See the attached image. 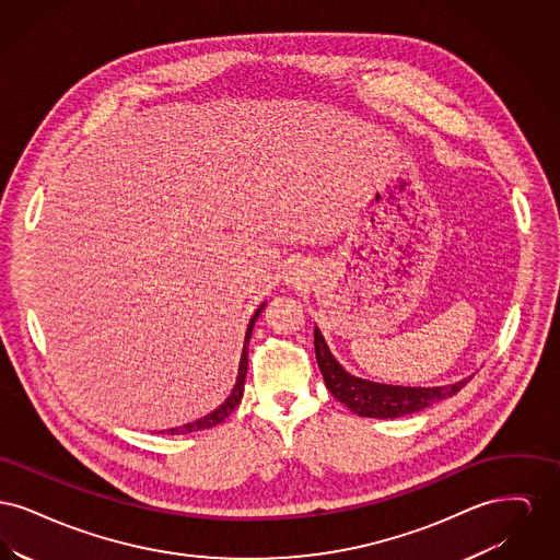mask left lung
Returning <instances> with one entry per match:
<instances>
[{
  "label": "left lung",
  "mask_w": 560,
  "mask_h": 560,
  "mask_svg": "<svg viewBox=\"0 0 560 560\" xmlns=\"http://www.w3.org/2000/svg\"><path fill=\"white\" fill-rule=\"evenodd\" d=\"M315 352H317V363L329 393L340 402H345L352 413L363 418L393 420V418H402V416L422 411L439 400L450 399L472 380V375H468L455 384L424 388V386H393V384L357 377L336 361L317 325H315Z\"/></svg>",
  "instance_id": "left-lung-1"
}]
</instances>
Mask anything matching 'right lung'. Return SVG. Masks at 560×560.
Returning <instances> with one entry per match:
<instances>
[{"label": "right lung", "instance_id": "1", "mask_svg": "<svg viewBox=\"0 0 560 560\" xmlns=\"http://www.w3.org/2000/svg\"><path fill=\"white\" fill-rule=\"evenodd\" d=\"M265 306H267V302H262V304L256 308L254 317L249 319V325H247L245 340H243V352H241L237 382H235L231 395L226 397V400H224L220 407H215L212 413H208V416H203V418H199V420H195V422H188L185 427L167 428V430H165L167 434H187V432L206 430V428H212L215 427V424H220V422H224V418H229V416L233 413V409H235V407L240 405L241 399H243V386H245V375H247V347H249V338H252V331H254V323L260 317V313H262ZM161 432H163V430H161Z\"/></svg>", "mask_w": 560, "mask_h": 560}]
</instances>
